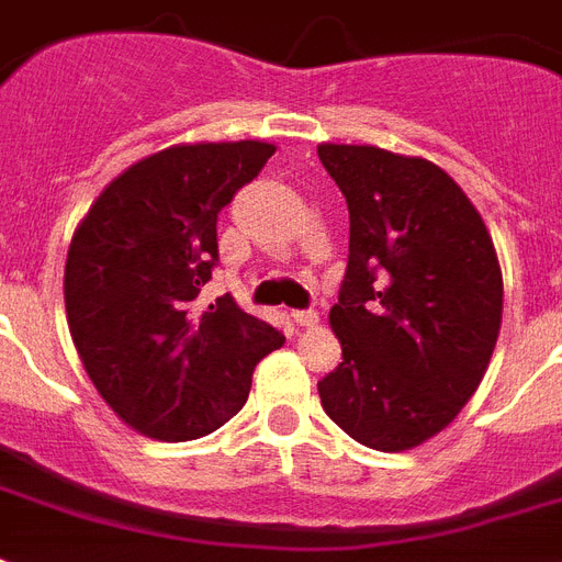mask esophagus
Wrapping results in <instances>:
<instances>
[{"instance_id": "esophagus-1", "label": "esophagus", "mask_w": 562, "mask_h": 562, "mask_svg": "<svg viewBox=\"0 0 562 562\" xmlns=\"http://www.w3.org/2000/svg\"><path fill=\"white\" fill-rule=\"evenodd\" d=\"M296 326H317L321 323V314L314 312V308H300V312H291Z\"/></svg>"}]
</instances>
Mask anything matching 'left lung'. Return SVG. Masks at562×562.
<instances>
[{"mask_svg":"<svg viewBox=\"0 0 562 562\" xmlns=\"http://www.w3.org/2000/svg\"><path fill=\"white\" fill-rule=\"evenodd\" d=\"M349 204V266L328 312L344 363L317 384L355 441L401 453L471 401L503 323V271L462 187L427 158L321 144Z\"/></svg>","mask_w":562,"mask_h":562,"instance_id":"left-lung-1","label":"left lung"}]
</instances>
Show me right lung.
I'll use <instances>...</instances> for the list:
<instances>
[{
  "mask_svg": "<svg viewBox=\"0 0 562 562\" xmlns=\"http://www.w3.org/2000/svg\"><path fill=\"white\" fill-rule=\"evenodd\" d=\"M266 140L178 144L132 164L77 225L66 314L100 398L140 436L190 441L248 401L259 360L285 337L234 296L193 300L218 262V213L273 155Z\"/></svg>",
  "mask_w": 562,
  "mask_h": 562,
  "instance_id": "1",
  "label": "right lung"
}]
</instances>
